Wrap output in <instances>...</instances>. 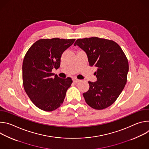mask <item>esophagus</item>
Instances as JSON below:
<instances>
[{"mask_svg":"<svg viewBox=\"0 0 149 149\" xmlns=\"http://www.w3.org/2000/svg\"><path fill=\"white\" fill-rule=\"evenodd\" d=\"M72 80H73V82H75V83H77V82H79L81 81L80 79H77V78H73Z\"/></svg>","mask_w":149,"mask_h":149,"instance_id":"1","label":"esophagus"}]
</instances>
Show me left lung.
<instances>
[{
  "label": "left lung",
  "mask_w": 149,
  "mask_h": 149,
  "mask_svg": "<svg viewBox=\"0 0 149 149\" xmlns=\"http://www.w3.org/2000/svg\"><path fill=\"white\" fill-rule=\"evenodd\" d=\"M87 54L90 67L97 68V81H88L90 88L83 94L94 109L102 110L117 99L127 82L129 62L121 47L112 40L98 37L78 39L74 44Z\"/></svg>",
  "instance_id": "left-lung-1"
}]
</instances>
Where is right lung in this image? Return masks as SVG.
<instances>
[{"instance_id": "right-lung-1", "label": "right lung", "mask_w": 149, "mask_h": 149, "mask_svg": "<svg viewBox=\"0 0 149 149\" xmlns=\"http://www.w3.org/2000/svg\"><path fill=\"white\" fill-rule=\"evenodd\" d=\"M75 39H40L30 47L24 59L22 79L25 91L39 109L52 111L63 103L72 80L52 73L60 67L63 52Z\"/></svg>"}]
</instances>
